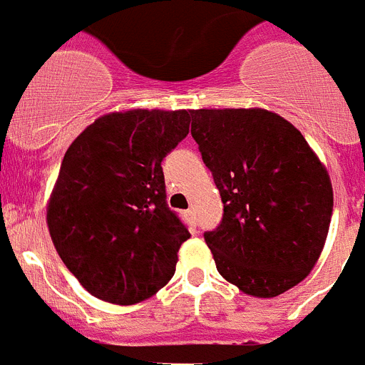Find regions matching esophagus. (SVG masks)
<instances>
[{
    "label": "esophagus",
    "instance_id": "obj_1",
    "mask_svg": "<svg viewBox=\"0 0 365 365\" xmlns=\"http://www.w3.org/2000/svg\"><path fill=\"white\" fill-rule=\"evenodd\" d=\"M185 215H186V218H188V222H190V224L196 222V212H194V209H188Z\"/></svg>",
    "mask_w": 365,
    "mask_h": 365
}]
</instances>
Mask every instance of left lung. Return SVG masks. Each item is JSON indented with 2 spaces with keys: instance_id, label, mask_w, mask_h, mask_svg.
<instances>
[{
  "instance_id": "left-lung-1",
  "label": "left lung",
  "mask_w": 365,
  "mask_h": 365,
  "mask_svg": "<svg viewBox=\"0 0 365 365\" xmlns=\"http://www.w3.org/2000/svg\"><path fill=\"white\" fill-rule=\"evenodd\" d=\"M192 137L224 203L205 232L218 273L255 298L302 282L324 249L334 190L298 128L265 109L190 110Z\"/></svg>"
}]
</instances>
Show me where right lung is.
I'll use <instances>...</instances> for the list:
<instances>
[{
    "instance_id": "add662e5",
    "label": "right lung",
    "mask_w": 365,
    "mask_h": 365,
    "mask_svg": "<svg viewBox=\"0 0 365 365\" xmlns=\"http://www.w3.org/2000/svg\"><path fill=\"white\" fill-rule=\"evenodd\" d=\"M188 124L185 109L109 113L67 148L46 226L67 269L98 299L133 305L173 277L190 232L165 203L162 160Z\"/></svg>"
}]
</instances>
